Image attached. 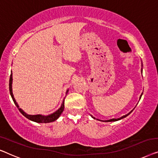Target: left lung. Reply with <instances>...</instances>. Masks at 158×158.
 Listing matches in <instances>:
<instances>
[{"mask_svg":"<svg viewBox=\"0 0 158 158\" xmlns=\"http://www.w3.org/2000/svg\"><path fill=\"white\" fill-rule=\"evenodd\" d=\"M141 71H142V72H143V69H142V70H141ZM142 73H143V72H142ZM142 95H143V93H142V94L140 95V97H139V99H141V97H142ZM132 111H133V110H132V111H131V112H129L127 114H125V115H124V116H123V117H120V118H118V119H109V120H105V121H103V122H115V121H118V120H119V119H122L124 118V117H126L127 116H128V115L130 114V113L132 112ZM93 117V118H94V119H95L94 117Z\"/></svg>","mask_w":158,"mask_h":158,"instance_id":"1","label":"left lung"}]
</instances>
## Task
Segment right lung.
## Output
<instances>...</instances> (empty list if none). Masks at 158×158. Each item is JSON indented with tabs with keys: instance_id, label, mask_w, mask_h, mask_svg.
<instances>
[{
	"instance_id": "add662e5",
	"label": "right lung",
	"mask_w": 158,
	"mask_h": 158,
	"mask_svg": "<svg viewBox=\"0 0 158 158\" xmlns=\"http://www.w3.org/2000/svg\"><path fill=\"white\" fill-rule=\"evenodd\" d=\"M12 82H13V77H12V72L11 74H10V80H9V91H10V96H11L13 101L14 102L15 106H17V108L19 109V110L21 112L22 114L23 115L24 117H26V118L30 119L33 122H35V123H52V122L56 121V119L59 118L60 115L62 112H63L64 109V99L63 102H62L61 106H60V108L59 110H56V112L53 113V114H51L49 115H47V116H44V115H41V114H36V115H31V114H28L24 112L23 110H21V108L19 107V104L15 101V99L14 98V96L13 94V90H12ZM68 92V90L66 91V93Z\"/></svg>"
}]
</instances>
